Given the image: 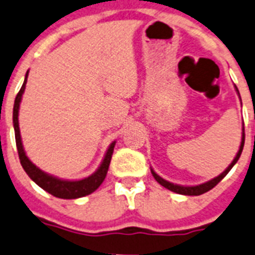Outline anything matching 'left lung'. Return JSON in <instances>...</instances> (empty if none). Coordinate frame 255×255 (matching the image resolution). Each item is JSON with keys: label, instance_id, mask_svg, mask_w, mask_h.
<instances>
[{"label": "left lung", "instance_id": "1", "mask_svg": "<svg viewBox=\"0 0 255 255\" xmlns=\"http://www.w3.org/2000/svg\"><path fill=\"white\" fill-rule=\"evenodd\" d=\"M235 88H236V85H235ZM236 91H237V93H239L237 88H236ZM239 95H240V94H239ZM244 143H245V134H244V128H243V138H241L240 148H239V152H237L236 157L234 158V161H232V162H231V165H230V166H228L227 169H226V170L221 174V175H218V177H215L214 179L209 180V182H206V183L199 184V186L184 187V186H178V184L170 183V182H167V180L162 179V178H161L160 175H157V174L154 173V171L151 169L152 175H153L154 179L157 180V182L161 184V186H164L165 188L173 191V192H175V193H179V195H187V196H199V195H202V193L208 192V191H210V190H212V188H214V187L217 186V184H218L219 182H221V180L226 177V175H227L228 171L231 170L232 167H234V165L236 164L237 160L240 158L241 152H243V148H244Z\"/></svg>", "mask_w": 255, "mask_h": 255}]
</instances>
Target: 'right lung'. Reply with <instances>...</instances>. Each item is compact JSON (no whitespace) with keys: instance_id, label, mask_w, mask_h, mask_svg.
Returning <instances> with one entry per match:
<instances>
[{"instance_id":"1","label":"right lung","mask_w":255,"mask_h":255,"mask_svg":"<svg viewBox=\"0 0 255 255\" xmlns=\"http://www.w3.org/2000/svg\"><path fill=\"white\" fill-rule=\"evenodd\" d=\"M28 78V72L25 73V78H24L23 86L19 90L18 95L15 98L14 103V111H12V124H14V130H15V142H16V148H18V154L19 160H20V164L23 166V169L25 170V173L28 174V177L33 180L34 183L38 184V186L45 190L46 192L51 193L55 197H59V199H78V197H84V196H88L90 193L94 192L98 187L103 183L104 178L107 175V171H108V167H110L111 158H112L113 148H115V144L116 142H112L111 145L107 149V153L104 156L103 161H102L101 166L98 167V170L94 174H91L90 177L85 178L81 180H64L59 179V178L53 177V175H49L45 171H42L41 169L36 166L34 164H32V161L27 157V154L24 152L23 143H21L20 138V130H19V107H20L21 97H23L24 89H25V84H27Z\"/></svg>"}]
</instances>
